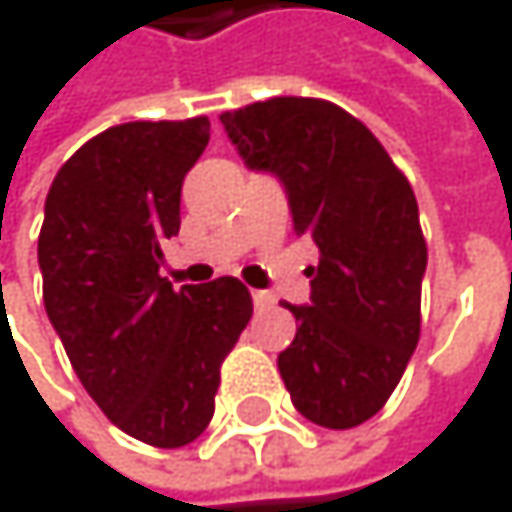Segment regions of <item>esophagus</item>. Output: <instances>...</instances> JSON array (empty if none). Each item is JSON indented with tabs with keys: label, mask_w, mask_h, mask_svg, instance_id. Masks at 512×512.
<instances>
[{
	"label": "esophagus",
	"mask_w": 512,
	"mask_h": 512,
	"mask_svg": "<svg viewBox=\"0 0 512 512\" xmlns=\"http://www.w3.org/2000/svg\"><path fill=\"white\" fill-rule=\"evenodd\" d=\"M253 304H256V310H271L274 307V295L265 292V289H253Z\"/></svg>",
	"instance_id": "obj_1"
}]
</instances>
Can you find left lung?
<instances>
[{"label":"left lung","instance_id":"left-lung-1","mask_svg":"<svg viewBox=\"0 0 512 512\" xmlns=\"http://www.w3.org/2000/svg\"><path fill=\"white\" fill-rule=\"evenodd\" d=\"M250 171L274 174L295 235L319 247L310 301L286 304L295 341L277 356L295 410L323 428L371 419L419 341L425 238L407 177L344 108L277 96L220 114Z\"/></svg>","mask_w":512,"mask_h":512}]
</instances>
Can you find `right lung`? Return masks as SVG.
Segmentation results:
<instances>
[{
	"label": "right lung",
	"mask_w": 512,
	"mask_h": 512,
	"mask_svg": "<svg viewBox=\"0 0 512 512\" xmlns=\"http://www.w3.org/2000/svg\"><path fill=\"white\" fill-rule=\"evenodd\" d=\"M208 141V117L105 129L53 177L38 235L44 310L78 380L159 450L208 428L220 365L253 316L235 277L180 289L159 277L183 177Z\"/></svg>",
	"instance_id": "add662e5"
}]
</instances>
